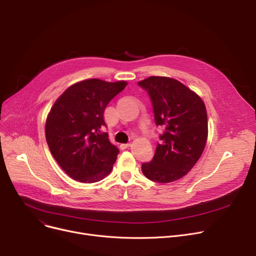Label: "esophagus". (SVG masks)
Returning <instances> with one entry per match:
<instances>
[{"label":"esophagus","mask_w":256,"mask_h":256,"mask_svg":"<svg viewBox=\"0 0 256 256\" xmlns=\"http://www.w3.org/2000/svg\"><path fill=\"white\" fill-rule=\"evenodd\" d=\"M130 146V143H126V144H120V148L121 150H126V148H128V147Z\"/></svg>","instance_id":"esophagus-1"}]
</instances>
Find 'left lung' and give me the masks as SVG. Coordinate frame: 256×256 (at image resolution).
<instances>
[{
  "label": "left lung",
  "mask_w": 256,
  "mask_h": 256,
  "mask_svg": "<svg viewBox=\"0 0 256 256\" xmlns=\"http://www.w3.org/2000/svg\"><path fill=\"white\" fill-rule=\"evenodd\" d=\"M138 85L150 94L156 124L165 128L152 160L142 164V172L152 182H176L194 167L204 150L206 104L194 91L171 78L150 76Z\"/></svg>",
  "instance_id": "obj_1"
}]
</instances>
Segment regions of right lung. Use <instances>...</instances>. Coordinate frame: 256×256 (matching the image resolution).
<instances>
[{"label": "right lung", "instance_id": "add662e5", "mask_svg": "<svg viewBox=\"0 0 256 256\" xmlns=\"http://www.w3.org/2000/svg\"><path fill=\"white\" fill-rule=\"evenodd\" d=\"M126 80L89 78L67 88L54 104L46 122L48 148L60 167L80 182H96L112 171L119 150L102 132L106 104Z\"/></svg>", "mask_w": 256, "mask_h": 256}]
</instances>
